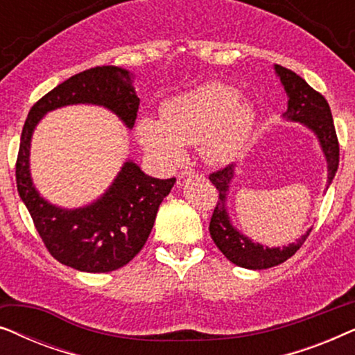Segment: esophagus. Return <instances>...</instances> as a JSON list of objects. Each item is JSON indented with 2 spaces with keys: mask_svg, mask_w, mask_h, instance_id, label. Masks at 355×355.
Here are the masks:
<instances>
[{
  "mask_svg": "<svg viewBox=\"0 0 355 355\" xmlns=\"http://www.w3.org/2000/svg\"><path fill=\"white\" fill-rule=\"evenodd\" d=\"M192 178H197L196 171H192V169H184V171L179 173V176H178V186L182 187L184 184H186L189 179H192Z\"/></svg>",
  "mask_w": 355,
  "mask_h": 355,
  "instance_id": "esophagus-1",
  "label": "esophagus"
}]
</instances>
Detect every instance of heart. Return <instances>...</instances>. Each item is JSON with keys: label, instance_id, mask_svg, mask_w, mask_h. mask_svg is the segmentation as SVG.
I'll return each instance as SVG.
<instances>
[{"label": "heart", "instance_id": "obj_1", "mask_svg": "<svg viewBox=\"0 0 355 355\" xmlns=\"http://www.w3.org/2000/svg\"><path fill=\"white\" fill-rule=\"evenodd\" d=\"M254 123V108L236 89L208 84L168 100L162 121L140 119L137 135L145 152L163 166L182 162L184 145H200L208 163L226 164L245 147Z\"/></svg>", "mask_w": 355, "mask_h": 355}]
</instances>
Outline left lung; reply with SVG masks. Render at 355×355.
Here are the masks:
<instances>
[{
  "label": "left lung",
  "mask_w": 355,
  "mask_h": 355,
  "mask_svg": "<svg viewBox=\"0 0 355 355\" xmlns=\"http://www.w3.org/2000/svg\"><path fill=\"white\" fill-rule=\"evenodd\" d=\"M275 72L278 74L286 94H288V111L283 114L288 121L300 123L317 135L320 147L323 150L324 159L328 166V184H331L339 164V144L334 130L331 110L328 101L322 94L313 90L302 77L286 67L275 64ZM234 178V164H227L226 168L218 169L210 174V181L216 187L218 198L215 210L210 221V236L218 249L227 260L237 266L249 270H265L283 263L297 252L307 239L312 227L293 244L281 247H263L259 242L250 241L232 226L230 213H227L226 198L230 193V184Z\"/></svg>",
  "instance_id": "obj_1"
}]
</instances>
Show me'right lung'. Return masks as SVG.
<instances>
[{
    "mask_svg": "<svg viewBox=\"0 0 355 355\" xmlns=\"http://www.w3.org/2000/svg\"><path fill=\"white\" fill-rule=\"evenodd\" d=\"M79 103L105 106L132 129L140 100L129 71L116 66L92 67L48 92L32 106L24 124L16 163L17 191L43 244L60 263L87 273H108L128 265L142 250L159 203L176 178L147 176L134 162H125L108 191L90 205L69 210L46 202L31 178L33 129L48 111Z\"/></svg>",
    "mask_w": 355,
    "mask_h": 355,
    "instance_id": "1",
    "label": "right lung"
}]
</instances>
